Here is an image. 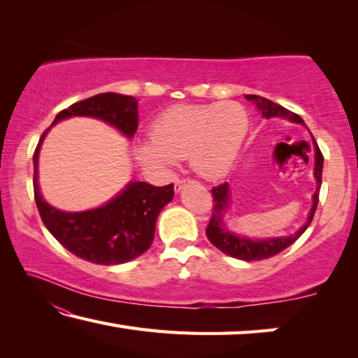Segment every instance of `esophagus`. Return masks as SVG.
<instances>
[{
  "label": "esophagus",
  "instance_id": "obj_1",
  "mask_svg": "<svg viewBox=\"0 0 358 358\" xmlns=\"http://www.w3.org/2000/svg\"><path fill=\"white\" fill-rule=\"evenodd\" d=\"M185 183H186V180H185V178H181V180H177V181H175V185H173V189H175V192H180V191H181V187L185 186Z\"/></svg>",
  "mask_w": 358,
  "mask_h": 358
}]
</instances>
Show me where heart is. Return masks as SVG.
I'll return each instance as SVG.
<instances>
[{"mask_svg":"<svg viewBox=\"0 0 358 358\" xmlns=\"http://www.w3.org/2000/svg\"><path fill=\"white\" fill-rule=\"evenodd\" d=\"M250 128L238 102L178 104L151 124V141L136 143L134 153L145 166L166 169L175 159H189L203 178H221L237 162Z\"/></svg>","mask_w":358,"mask_h":358,"instance_id":"heart-1","label":"heart"}]
</instances>
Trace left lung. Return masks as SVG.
<instances>
[{
  "label": "left lung",
  "mask_w": 358,
  "mask_h": 358,
  "mask_svg": "<svg viewBox=\"0 0 358 358\" xmlns=\"http://www.w3.org/2000/svg\"><path fill=\"white\" fill-rule=\"evenodd\" d=\"M246 99L256 102L257 107L262 110V115L265 118L282 117V118L294 121V123L305 124L299 115L287 110V108H284L282 106L276 104V102H273V101L262 98V96L246 94ZM313 141H314V137H313ZM314 150H316V167H314V177H316V181H317V189L313 196V208L310 211V216H308V221L305 226H301L295 234L289 235V237L268 238V240H262V241H257V240L252 241L250 238L237 237V235L230 234L222 224L224 213H226V210L229 207V185L221 183V185L211 187V196H213V210H211L210 222L207 226V230H205V232H207L208 240L211 241V245H215L217 250L222 251L224 254H227V256H230V257L252 262V260H264V259L273 257V256H276V254H280L281 251L286 250L287 246L295 243V241L300 238V235L305 232L308 226L311 224L314 213H316L317 203H319V189H320V185H322L324 156H322V153H320L316 141H314Z\"/></svg>",
  "instance_id": "1"
}]
</instances>
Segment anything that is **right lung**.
Returning <instances> with one entry per match:
<instances>
[{
  "instance_id": "right-lung-1",
  "label": "right lung",
  "mask_w": 358,
  "mask_h": 358,
  "mask_svg": "<svg viewBox=\"0 0 358 358\" xmlns=\"http://www.w3.org/2000/svg\"><path fill=\"white\" fill-rule=\"evenodd\" d=\"M77 115L104 120L128 137L136 134L138 126L137 99L134 96L96 94L64 108L57 115L53 124ZM48 129L39 138L33 156L34 201L48 232L66 250L93 264H124L141 256L153 243L156 220L161 210L173 199V183L153 186L143 181H134L104 207L80 213L59 211L42 199L38 185L39 148Z\"/></svg>"
}]
</instances>
